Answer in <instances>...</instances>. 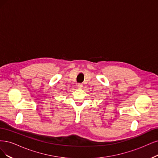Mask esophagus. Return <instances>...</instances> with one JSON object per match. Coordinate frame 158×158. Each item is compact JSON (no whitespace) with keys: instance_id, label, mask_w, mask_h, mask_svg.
<instances>
[{"instance_id":"esophagus-1","label":"esophagus","mask_w":158,"mask_h":158,"mask_svg":"<svg viewBox=\"0 0 158 158\" xmlns=\"http://www.w3.org/2000/svg\"><path fill=\"white\" fill-rule=\"evenodd\" d=\"M77 87L79 88V89H82L83 87V86L82 85V84H81V83H79L78 85H77Z\"/></svg>"}]
</instances>
